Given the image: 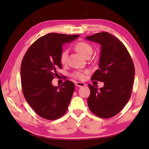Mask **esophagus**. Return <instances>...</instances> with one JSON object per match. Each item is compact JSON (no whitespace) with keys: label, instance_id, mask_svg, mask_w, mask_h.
<instances>
[{"label":"esophagus","instance_id":"esophagus-1","mask_svg":"<svg viewBox=\"0 0 149 149\" xmlns=\"http://www.w3.org/2000/svg\"><path fill=\"white\" fill-rule=\"evenodd\" d=\"M76 86L79 87H84L86 86V84H84V83H81V82H77L76 83Z\"/></svg>","mask_w":149,"mask_h":149}]
</instances>
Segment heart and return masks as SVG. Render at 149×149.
Returning a JSON list of instances; mask_svg holds the SVG:
<instances>
[{
	"label": "heart",
	"instance_id": "b5f03b06",
	"mask_svg": "<svg viewBox=\"0 0 149 149\" xmlns=\"http://www.w3.org/2000/svg\"><path fill=\"white\" fill-rule=\"evenodd\" d=\"M75 49L77 50L78 52H79L81 55H83L84 58H86L88 56H90L92 54L93 49L89 43L85 42H79L75 44ZM68 52L67 50H64L63 51L60 56V61L62 64H65L67 61ZM88 70L84 71H77L75 72L73 74V77L78 79L80 80H83L86 77V74H88Z\"/></svg>",
	"mask_w": 149,
	"mask_h": 149
}]
</instances>
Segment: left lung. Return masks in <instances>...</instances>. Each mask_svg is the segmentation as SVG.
Masks as SVG:
<instances>
[{
  "label": "left lung",
  "instance_id": "left-lung-1",
  "mask_svg": "<svg viewBox=\"0 0 149 149\" xmlns=\"http://www.w3.org/2000/svg\"><path fill=\"white\" fill-rule=\"evenodd\" d=\"M86 39L101 46L99 69L91 79L104 82L102 88L88 84L87 100L90 111L100 118L117 115L130 99L135 70L128 50L117 38L107 32L99 33Z\"/></svg>",
  "mask_w": 149,
  "mask_h": 149
}]
</instances>
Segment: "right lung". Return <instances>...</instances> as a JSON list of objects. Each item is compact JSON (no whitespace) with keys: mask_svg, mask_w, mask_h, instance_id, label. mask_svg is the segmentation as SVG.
Masks as SVG:
<instances>
[{"mask_svg":"<svg viewBox=\"0 0 149 149\" xmlns=\"http://www.w3.org/2000/svg\"><path fill=\"white\" fill-rule=\"evenodd\" d=\"M79 35L49 33L35 41L27 50L20 67L21 84L25 99L38 115L56 120L66 113L74 93V83L65 81L54 86L52 81L61 69L63 45Z\"/></svg>","mask_w":149,"mask_h":149,"instance_id":"obj_1","label":"right lung"}]
</instances>
